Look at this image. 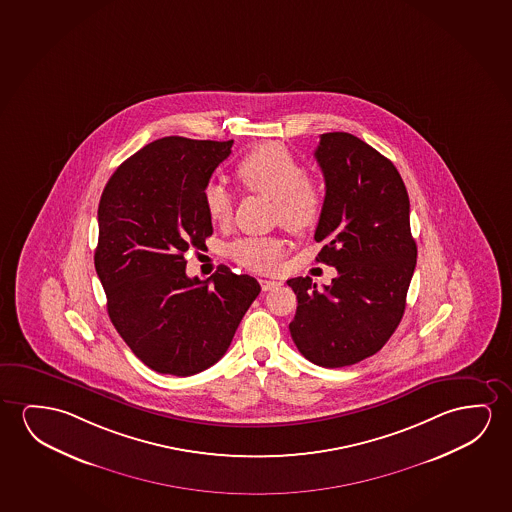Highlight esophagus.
I'll return each instance as SVG.
<instances>
[{"label": "esophagus", "instance_id": "34e87169", "mask_svg": "<svg viewBox=\"0 0 512 512\" xmlns=\"http://www.w3.org/2000/svg\"><path fill=\"white\" fill-rule=\"evenodd\" d=\"M280 283L275 282V280H260V287H262V290H273L278 287Z\"/></svg>", "mask_w": 512, "mask_h": 512}]
</instances>
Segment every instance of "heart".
I'll return each instance as SVG.
<instances>
[{
    "label": "heart",
    "mask_w": 512,
    "mask_h": 512,
    "mask_svg": "<svg viewBox=\"0 0 512 512\" xmlns=\"http://www.w3.org/2000/svg\"><path fill=\"white\" fill-rule=\"evenodd\" d=\"M236 176L246 190L275 199L276 220L287 229L303 232L319 222L324 193L315 181L306 178L303 165L280 142H267L243 156ZM202 199L213 222H229L234 200L222 183H209ZM227 255L246 269L271 273L280 266L283 241L278 236L239 237L227 246Z\"/></svg>",
    "instance_id": "1"
}]
</instances>
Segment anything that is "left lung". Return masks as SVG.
I'll return each mask as SVG.
<instances>
[{
    "label": "left lung",
    "instance_id": "1",
    "mask_svg": "<svg viewBox=\"0 0 512 512\" xmlns=\"http://www.w3.org/2000/svg\"><path fill=\"white\" fill-rule=\"evenodd\" d=\"M315 158L326 179L315 260L338 276L324 289L310 276L287 280L297 296L289 329L308 361L343 368L377 354L396 331L417 246L407 188L391 160L347 132L320 135Z\"/></svg>",
    "mask_w": 512,
    "mask_h": 512
}]
</instances>
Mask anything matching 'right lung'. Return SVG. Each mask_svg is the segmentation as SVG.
<instances>
[{
    "label": "right lung",
    "mask_w": 512,
    "mask_h": 512,
    "mask_svg": "<svg viewBox=\"0 0 512 512\" xmlns=\"http://www.w3.org/2000/svg\"><path fill=\"white\" fill-rule=\"evenodd\" d=\"M234 141L163 137L121 163L98 204L95 269L119 336L151 370L188 377L222 359L260 285L220 266L186 276L213 234L202 192Z\"/></svg>",
    "instance_id": "obj_1"
}]
</instances>
